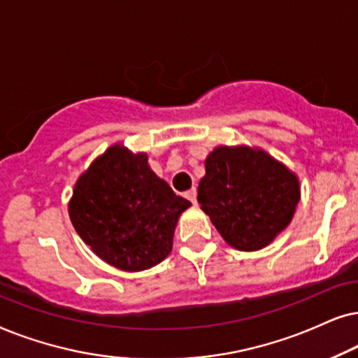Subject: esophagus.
I'll use <instances>...</instances> for the list:
<instances>
[{"label":"esophagus","instance_id":"34e87169","mask_svg":"<svg viewBox=\"0 0 358 358\" xmlns=\"http://www.w3.org/2000/svg\"><path fill=\"white\" fill-rule=\"evenodd\" d=\"M196 194H198L196 188H192V189H189V192H187V194H185V196H187L193 204H196Z\"/></svg>","mask_w":358,"mask_h":358}]
</instances>
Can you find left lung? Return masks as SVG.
<instances>
[{
	"label": "left lung",
	"mask_w": 358,
	"mask_h": 358,
	"mask_svg": "<svg viewBox=\"0 0 358 358\" xmlns=\"http://www.w3.org/2000/svg\"><path fill=\"white\" fill-rule=\"evenodd\" d=\"M198 203L232 249L266 247L292 222L299 178L260 147L217 145L204 160Z\"/></svg>",
	"instance_id": "8db88e82"
}]
</instances>
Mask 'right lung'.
Wrapping results in <instances>:
<instances>
[{"label":"right lung","instance_id":"obj_1","mask_svg":"<svg viewBox=\"0 0 358 358\" xmlns=\"http://www.w3.org/2000/svg\"><path fill=\"white\" fill-rule=\"evenodd\" d=\"M189 206L152 171L145 152L113 144L78 176L69 216L103 262L142 271L169 257L176 222Z\"/></svg>","mask_w":358,"mask_h":358}]
</instances>
